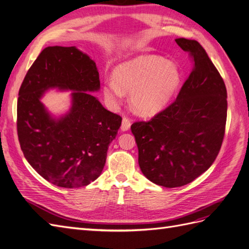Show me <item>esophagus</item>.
Masks as SVG:
<instances>
[{
	"label": "esophagus",
	"mask_w": 249,
	"mask_h": 249,
	"mask_svg": "<svg viewBox=\"0 0 249 249\" xmlns=\"http://www.w3.org/2000/svg\"><path fill=\"white\" fill-rule=\"evenodd\" d=\"M131 127V120L126 117L123 118V122H122V126H120V129H122L123 132H126L129 131Z\"/></svg>",
	"instance_id": "esophagus-1"
}]
</instances>
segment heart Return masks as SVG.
I'll return each instance as SVG.
<instances>
[{
	"label": "heart",
	"mask_w": 249,
	"mask_h": 249,
	"mask_svg": "<svg viewBox=\"0 0 249 249\" xmlns=\"http://www.w3.org/2000/svg\"><path fill=\"white\" fill-rule=\"evenodd\" d=\"M179 65L158 55H140L118 64L113 79L105 81L103 92L115 106L124 91L130 92L132 107L144 116H153L166 108L182 83Z\"/></svg>",
	"instance_id": "1"
}]
</instances>
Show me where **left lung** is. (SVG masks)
<instances>
[{
  "label": "left lung",
  "instance_id": "obj_1",
  "mask_svg": "<svg viewBox=\"0 0 249 249\" xmlns=\"http://www.w3.org/2000/svg\"><path fill=\"white\" fill-rule=\"evenodd\" d=\"M176 42L192 57L189 78L170 106L131 126L142 173L166 188L189 184L211 167L222 144L228 113L227 88L205 49L196 40Z\"/></svg>",
  "mask_w": 249,
  "mask_h": 249
}]
</instances>
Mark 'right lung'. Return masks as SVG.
Listing matches in <instances>:
<instances>
[{
    "mask_svg": "<svg viewBox=\"0 0 249 249\" xmlns=\"http://www.w3.org/2000/svg\"><path fill=\"white\" fill-rule=\"evenodd\" d=\"M55 88L73 91L71 109L59 118L40 101ZM100 88L95 62L76 47H48L28 71L18 92V135L27 161L48 182L79 188L101 176L123 118L90 93Z\"/></svg>",
    "mask_w": 249,
    "mask_h": 249,
    "instance_id": "right-lung-1",
    "label": "right lung"
}]
</instances>
